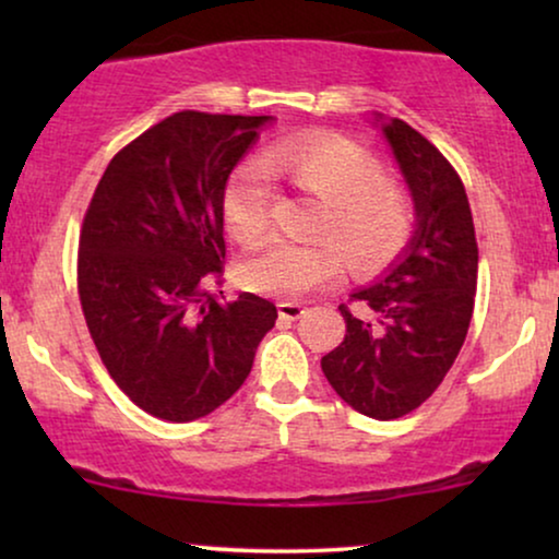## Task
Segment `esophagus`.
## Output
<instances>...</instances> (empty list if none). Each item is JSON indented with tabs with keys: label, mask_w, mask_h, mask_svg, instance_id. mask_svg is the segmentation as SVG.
I'll list each match as a JSON object with an SVG mask.
<instances>
[{
	"label": "esophagus",
	"mask_w": 559,
	"mask_h": 559,
	"mask_svg": "<svg viewBox=\"0 0 559 559\" xmlns=\"http://www.w3.org/2000/svg\"><path fill=\"white\" fill-rule=\"evenodd\" d=\"M277 312H280V318H285V320H297L305 312V308H302L300 302L285 300V302L277 305Z\"/></svg>",
	"instance_id": "obj_1"
}]
</instances>
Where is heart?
Here are the masks:
<instances>
[{
  "mask_svg": "<svg viewBox=\"0 0 559 559\" xmlns=\"http://www.w3.org/2000/svg\"><path fill=\"white\" fill-rule=\"evenodd\" d=\"M270 175L320 201L308 243H272L241 266L254 293L295 297L338 277L343 259L354 272L392 264L415 239L417 209L402 182L364 144L343 134L310 132L274 142L243 163L224 188V218L236 241L254 247L272 226Z\"/></svg>",
  "mask_w": 559,
  "mask_h": 559,
  "instance_id": "obj_1",
  "label": "heart"
}]
</instances>
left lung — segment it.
Returning a JSON list of instances; mask_svg holds the SVG:
<instances>
[{
    "label": "left lung",
    "mask_w": 559,
    "mask_h": 559,
    "mask_svg": "<svg viewBox=\"0 0 559 559\" xmlns=\"http://www.w3.org/2000/svg\"><path fill=\"white\" fill-rule=\"evenodd\" d=\"M384 132L419 228L384 280L341 305L346 338L320 366L356 412L396 419L430 400L461 354L476 305L478 241L463 180L445 155L402 119ZM350 301H361L367 316L354 317Z\"/></svg>",
    "instance_id": "1"
}]
</instances>
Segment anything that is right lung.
I'll list each match as a JSON object with an SVG mask.
<instances>
[{
    "label": "right lung",
    "instance_id": "right-lung-1",
    "mask_svg": "<svg viewBox=\"0 0 559 559\" xmlns=\"http://www.w3.org/2000/svg\"><path fill=\"white\" fill-rule=\"evenodd\" d=\"M270 117L178 111L111 157L83 216L79 297L109 377L167 423L211 415L247 381L277 320L226 300L224 188Z\"/></svg>",
    "mask_w": 559,
    "mask_h": 559
}]
</instances>
